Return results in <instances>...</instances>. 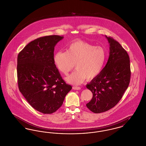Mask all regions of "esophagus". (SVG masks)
<instances>
[{"instance_id": "esophagus-1", "label": "esophagus", "mask_w": 146, "mask_h": 146, "mask_svg": "<svg viewBox=\"0 0 146 146\" xmlns=\"http://www.w3.org/2000/svg\"><path fill=\"white\" fill-rule=\"evenodd\" d=\"M72 88H73L74 90H81V88H80V87H77V86H73Z\"/></svg>"}]
</instances>
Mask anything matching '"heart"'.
<instances>
[{
	"label": "heart",
	"mask_w": 146,
	"mask_h": 146,
	"mask_svg": "<svg viewBox=\"0 0 146 146\" xmlns=\"http://www.w3.org/2000/svg\"><path fill=\"white\" fill-rule=\"evenodd\" d=\"M107 54L102 46H96L86 42L78 40L71 43L66 51H58L54 57L58 71L67 75L74 68L76 70L66 78V81L79 85L87 80L96 78L101 72Z\"/></svg>",
	"instance_id": "b5f03b06"
}]
</instances>
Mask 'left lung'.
Masks as SVG:
<instances>
[{"instance_id": "obj_1", "label": "left lung", "mask_w": 146, "mask_h": 146, "mask_svg": "<svg viewBox=\"0 0 146 146\" xmlns=\"http://www.w3.org/2000/svg\"><path fill=\"white\" fill-rule=\"evenodd\" d=\"M105 37L110 44L107 64L86 85L93 94L86 106L95 113L107 111L116 105L128 88L131 78L130 61L126 51L115 40Z\"/></svg>"}]
</instances>
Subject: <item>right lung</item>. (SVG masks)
I'll return each instance as SVG.
<instances>
[{
  "label": "right lung",
  "instance_id": "1",
  "mask_svg": "<svg viewBox=\"0 0 146 146\" xmlns=\"http://www.w3.org/2000/svg\"><path fill=\"white\" fill-rule=\"evenodd\" d=\"M63 38L50 35L35 39L18 56L20 91L32 107L42 113L57 111L72 89L61 78L54 61L55 46Z\"/></svg>",
  "mask_w": 146,
  "mask_h": 146
}]
</instances>
